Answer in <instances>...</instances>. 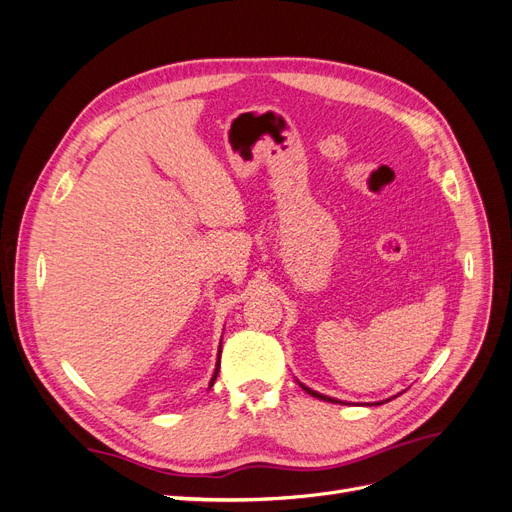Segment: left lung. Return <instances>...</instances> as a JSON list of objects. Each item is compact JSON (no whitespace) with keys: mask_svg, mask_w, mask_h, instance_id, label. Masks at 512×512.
Wrapping results in <instances>:
<instances>
[{"mask_svg":"<svg viewBox=\"0 0 512 512\" xmlns=\"http://www.w3.org/2000/svg\"><path fill=\"white\" fill-rule=\"evenodd\" d=\"M299 386H301V389H303L305 393L312 395V397H318V399H324V401H331V404H344V401H339V399H333V397H327V395H322V393H316V391H312V389H307V386H303L301 382H299Z\"/></svg>","mask_w":512,"mask_h":512,"instance_id":"8db88e82","label":"left lung"}]
</instances>
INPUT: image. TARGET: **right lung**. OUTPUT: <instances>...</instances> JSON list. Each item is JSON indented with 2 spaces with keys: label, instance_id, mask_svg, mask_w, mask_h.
Returning a JSON list of instances; mask_svg holds the SVG:
<instances>
[{
  "label": "right lung",
  "instance_id": "obj_1",
  "mask_svg": "<svg viewBox=\"0 0 512 512\" xmlns=\"http://www.w3.org/2000/svg\"><path fill=\"white\" fill-rule=\"evenodd\" d=\"M218 371H220V359H218V367H215V374H213V378H211V382H209V389H211V386H213L215 378H218Z\"/></svg>",
  "mask_w": 512,
  "mask_h": 512
}]
</instances>
